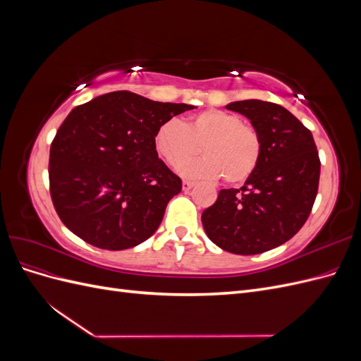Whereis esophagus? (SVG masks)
I'll list each match as a JSON object with an SVG mask.
<instances>
[{
  "mask_svg": "<svg viewBox=\"0 0 361 361\" xmlns=\"http://www.w3.org/2000/svg\"><path fill=\"white\" fill-rule=\"evenodd\" d=\"M194 182H191V180H183L182 182V188H183V191H190L192 187H194Z\"/></svg>",
  "mask_w": 361,
  "mask_h": 361,
  "instance_id": "1",
  "label": "esophagus"
}]
</instances>
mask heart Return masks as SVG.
<instances>
[{
  "label": "heart",
  "instance_id": "obj_1",
  "mask_svg": "<svg viewBox=\"0 0 361 361\" xmlns=\"http://www.w3.org/2000/svg\"><path fill=\"white\" fill-rule=\"evenodd\" d=\"M158 155L169 166L178 167L200 151L206 157L183 164L179 171L187 178L216 179L227 183H243L259 166L262 140L257 130L244 123V118L224 110H206L182 123L176 118L164 122L155 134Z\"/></svg>",
  "mask_w": 361,
  "mask_h": 361
}]
</instances>
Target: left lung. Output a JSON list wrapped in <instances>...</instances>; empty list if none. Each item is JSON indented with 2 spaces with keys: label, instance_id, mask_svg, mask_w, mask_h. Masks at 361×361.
Listing matches in <instances>:
<instances>
[{
  "label": "left lung",
  "instance_id": "1",
  "mask_svg": "<svg viewBox=\"0 0 361 361\" xmlns=\"http://www.w3.org/2000/svg\"><path fill=\"white\" fill-rule=\"evenodd\" d=\"M245 116L262 140L256 171L241 190L218 192L202 214L211 241L235 255H259L297 233L318 194L321 161L310 130L281 105L259 99L226 105Z\"/></svg>",
  "mask_w": 361,
  "mask_h": 361
}]
</instances>
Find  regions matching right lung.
I'll list each match as a JSON object with an SVG mask.
<instances>
[{
	"instance_id": "1",
	"label": "right lung",
	"mask_w": 361,
	"mask_h": 361,
	"mask_svg": "<svg viewBox=\"0 0 361 361\" xmlns=\"http://www.w3.org/2000/svg\"><path fill=\"white\" fill-rule=\"evenodd\" d=\"M187 104L130 92L73 108L49 152V191L63 224L102 250H126L157 232L182 180L158 158V128Z\"/></svg>"
}]
</instances>
